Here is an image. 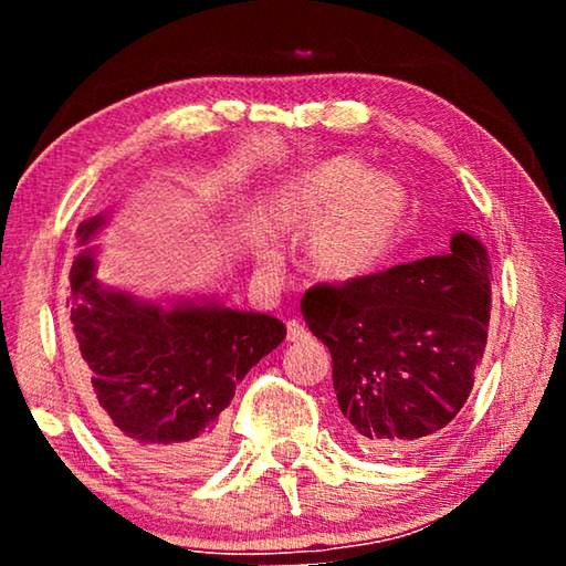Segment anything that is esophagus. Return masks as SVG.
<instances>
[{
	"label": "esophagus",
	"mask_w": 566,
	"mask_h": 566,
	"mask_svg": "<svg viewBox=\"0 0 566 566\" xmlns=\"http://www.w3.org/2000/svg\"><path fill=\"white\" fill-rule=\"evenodd\" d=\"M306 337H310V332H306V327H304L302 322H296V319L286 322V339H290V342H302Z\"/></svg>",
	"instance_id": "34e87169"
}]
</instances>
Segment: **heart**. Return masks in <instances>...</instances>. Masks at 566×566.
Wrapping results in <instances>:
<instances>
[{"mask_svg": "<svg viewBox=\"0 0 566 566\" xmlns=\"http://www.w3.org/2000/svg\"><path fill=\"white\" fill-rule=\"evenodd\" d=\"M405 214V185L389 171H367L354 157L324 159L284 179L270 202L282 234H312L306 262L329 282L367 274L395 242ZM266 262L276 256L266 254Z\"/></svg>", "mask_w": 566, "mask_h": 566, "instance_id": "obj_1", "label": "heart"}]
</instances>
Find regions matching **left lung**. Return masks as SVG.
Instances as JSON below:
<instances>
[{
	"label": "left lung",
	"instance_id": "1",
	"mask_svg": "<svg viewBox=\"0 0 566 566\" xmlns=\"http://www.w3.org/2000/svg\"><path fill=\"white\" fill-rule=\"evenodd\" d=\"M490 274L484 244L459 232L444 256L304 292L306 327L329 347L344 427L361 452L409 454L459 415L486 347Z\"/></svg>",
	"mask_w": 566,
	"mask_h": 566
}]
</instances>
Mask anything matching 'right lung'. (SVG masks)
<instances>
[{"mask_svg": "<svg viewBox=\"0 0 566 566\" xmlns=\"http://www.w3.org/2000/svg\"><path fill=\"white\" fill-rule=\"evenodd\" d=\"M107 214L76 229L70 342L84 409L124 462L157 482L209 472L227 449L224 409L239 381L284 339V324L219 302H145L102 284L87 247Z\"/></svg>", "mask_w": 566, "mask_h": 566, "instance_id": "right-lung-1", "label": "right lung"}]
</instances>
